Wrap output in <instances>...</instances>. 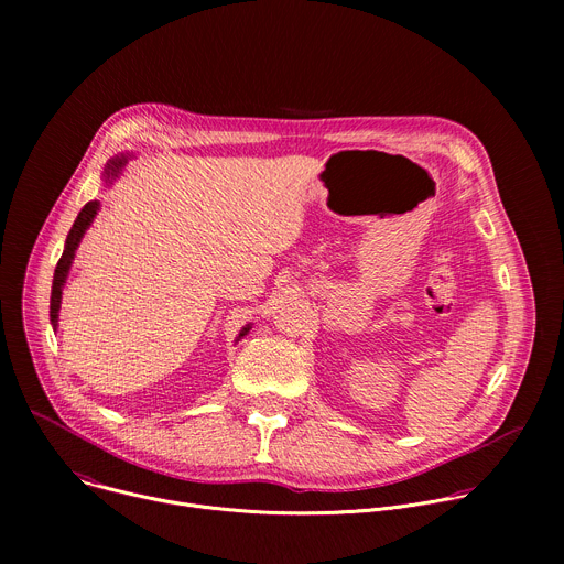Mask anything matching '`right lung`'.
Returning a JSON list of instances; mask_svg holds the SVG:
<instances>
[{
	"mask_svg": "<svg viewBox=\"0 0 564 564\" xmlns=\"http://www.w3.org/2000/svg\"><path fill=\"white\" fill-rule=\"evenodd\" d=\"M127 160H129V153H127V155L120 153V155H116V158L109 160L107 167H105V174H102V178H105L107 185H113V181L122 174V170H124V165H127ZM98 212H100V200H89L83 209H79V214H77V218H75L70 231H68V236H66L64 252H62V257H59V261H57V265H55L53 288H51V324H53V330H57L59 305H62V290H64L66 276H68V272H70L75 252H77L79 243H83V236H85L87 229L91 227V223H94V218L98 216ZM250 328H252V324L243 326V330L238 333L236 341L243 339V337L250 333Z\"/></svg>",
	"mask_w": 564,
	"mask_h": 564,
	"instance_id": "right-lung-1",
	"label": "right lung"
}]
</instances>
